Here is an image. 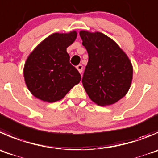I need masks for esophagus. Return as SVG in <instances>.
<instances>
[{
  "label": "esophagus",
  "instance_id": "esophagus-1",
  "mask_svg": "<svg viewBox=\"0 0 158 158\" xmlns=\"http://www.w3.org/2000/svg\"><path fill=\"white\" fill-rule=\"evenodd\" d=\"M82 68H83V66H82V65H77V66H76V69H77L78 71H79L80 73L82 72Z\"/></svg>",
  "mask_w": 158,
  "mask_h": 158
}]
</instances>
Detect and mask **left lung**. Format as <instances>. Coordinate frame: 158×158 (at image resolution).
Here are the masks:
<instances>
[{"mask_svg": "<svg viewBox=\"0 0 158 158\" xmlns=\"http://www.w3.org/2000/svg\"><path fill=\"white\" fill-rule=\"evenodd\" d=\"M89 61L82 85L89 97L99 106L115 103L127 93L133 79V66L126 53L101 32L80 31Z\"/></svg>", "mask_w": 158, "mask_h": 158, "instance_id": "8db88e82", "label": "left lung"}]
</instances>
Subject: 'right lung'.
I'll return each instance as SVG.
<instances>
[{"label": "right lung", "mask_w": 158, "mask_h": 158, "mask_svg": "<svg viewBox=\"0 0 158 158\" xmlns=\"http://www.w3.org/2000/svg\"><path fill=\"white\" fill-rule=\"evenodd\" d=\"M76 37V31L54 33L29 55L24 64V78L27 89L35 97L45 102H56L80 82V74L70 64L66 52Z\"/></svg>", "instance_id": "1"}]
</instances>
